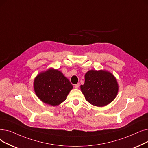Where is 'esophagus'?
Here are the masks:
<instances>
[{
    "label": "esophagus",
    "mask_w": 148,
    "mask_h": 148,
    "mask_svg": "<svg viewBox=\"0 0 148 148\" xmlns=\"http://www.w3.org/2000/svg\"><path fill=\"white\" fill-rule=\"evenodd\" d=\"M79 87V83L76 84H75V88H78Z\"/></svg>",
    "instance_id": "1"
}]
</instances>
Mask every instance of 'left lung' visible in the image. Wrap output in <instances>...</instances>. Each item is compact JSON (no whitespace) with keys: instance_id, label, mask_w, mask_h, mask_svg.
<instances>
[{"instance_id":"1","label":"left lung","mask_w":148,"mask_h":148,"mask_svg":"<svg viewBox=\"0 0 148 148\" xmlns=\"http://www.w3.org/2000/svg\"><path fill=\"white\" fill-rule=\"evenodd\" d=\"M118 88L114 76L105 70H89L85 75V82L81 86L87 101L97 107L105 106L113 101Z\"/></svg>"}]
</instances>
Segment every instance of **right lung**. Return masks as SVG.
I'll use <instances>...</instances> for the list:
<instances>
[{"instance_id": "right-lung-1", "label": "right lung", "mask_w": 148, "mask_h": 148, "mask_svg": "<svg viewBox=\"0 0 148 148\" xmlns=\"http://www.w3.org/2000/svg\"><path fill=\"white\" fill-rule=\"evenodd\" d=\"M34 85L39 99L52 106L64 101L73 88L72 84L61 72L52 69L37 75Z\"/></svg>"}]
</instances>
